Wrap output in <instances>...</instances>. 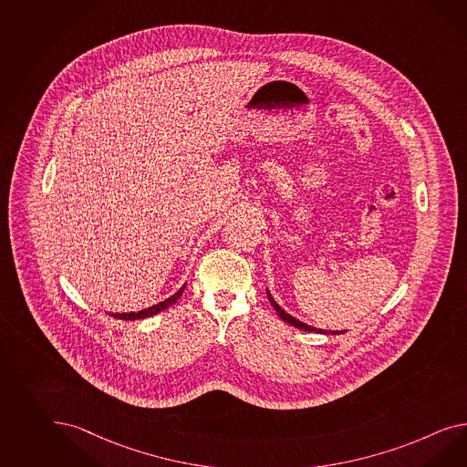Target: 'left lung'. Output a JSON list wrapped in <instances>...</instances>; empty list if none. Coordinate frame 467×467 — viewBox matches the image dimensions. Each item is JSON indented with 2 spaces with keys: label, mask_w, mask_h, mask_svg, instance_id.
Returning <instances> with one entry per match:
<instances>
[{
  "label": "left lung",
  "mask_w": 467,
  "mask_h": 467,
  "mask_svg": "<svg viewBox=\"0 0 467 467\" xmlns=\"http://www.w3.org/2000/svg\"><path fill=\"white\" fill-rule=\"evenodd\" d=\"M267 298L271 301V305H273V308H275V313L279 315V318L281 320H285V322L289 323V325H293V327H296L299 330H305V332H317V334H330V335H338L344 334L346 330H322V328H317V327H311V325H306V323L299 322L298 318H295V317H291L289 313L283 310L277 303H275V298H273V295L269 293V289H267Z\"/></svg>",
  "instance_id": "1"
}]
</instances>
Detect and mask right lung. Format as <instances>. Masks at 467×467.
Segmentation results:
<instances>
[{"label": "right lung", "instance_id": "1", "mask_svg": "<svg viewBox=\"0 0 467 467\" xmlns=\"http://www.w3.org/2000/svg\"><path fill=\"white\" fill-rule=\"evenodd\" d=\"M184 287H186V285H182L171 298L164 299V301H161L157 305H152V306H149L145 310L130 311V313H109V315L113 318H119V320H142V318H147V317H154L159 311L166 310L171 305H174L180 299L181 295H182Z\"/></svg>", "mask_w": 467, "mask_h": 467}]
</instances>
